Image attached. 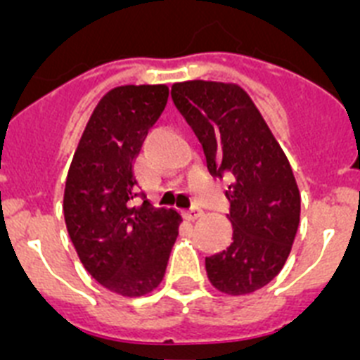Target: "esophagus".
<instances>
[{
	"instance_id": "1",
	"label": "esophagus",
	"mask_w": 360,
	"mask_h": 360,
	"mask_svg": "<svg viewBox=\"0 0 360 360\" xmlns=\"http://www.w3.org/2000/svg\"><path fill=\"white\" fill-rule=\"evenodd\" d=\"M202 214L203 212L200 207H191V209H187V211H184V218L189 219V221H195V219H198Z\"/></svg>"
}]
</instances>
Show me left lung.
Listing matches in <instances>:
<instances>
[{"label": "left lung", "mask_w": 360, "mask_h": 360, "mask_svg": "<svg viewBox=\"0 0 360 360\" xmlns=\"http://www.w3.org/2000/svg\"><path fill=\"white\" fill-rule=\"evenodd\" d=\"M171 97L212 176L232 178V243L205 257L209 281L229 295L259 290L281 272L297 232L301 195L290 162L241 86L196 79L174 82Z\"/></svg>", "instance_id": "left-lung-1"}]
</instances>
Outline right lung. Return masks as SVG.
Returning a JSON list of instances; mask_svg holds the SVG:
<instances>
[{"mask_svg":"<svg viewBox=\"0 0 360 360\" xmlns=\"http://www.w3.org/2000/svg\"><path fill=\"white\" fill-rule=\"evenodd\" d=\"M167 97L165 84L108 91L86 124L66 176L63 211L79 259L95 281L122 297H141L160 285L182 224L174 209L131 202L133 160Z\"/></svg>","mask_w":360,"mask_h":360,"instance_id":"right-lung-1","label":"right lung"}]
</instances>
